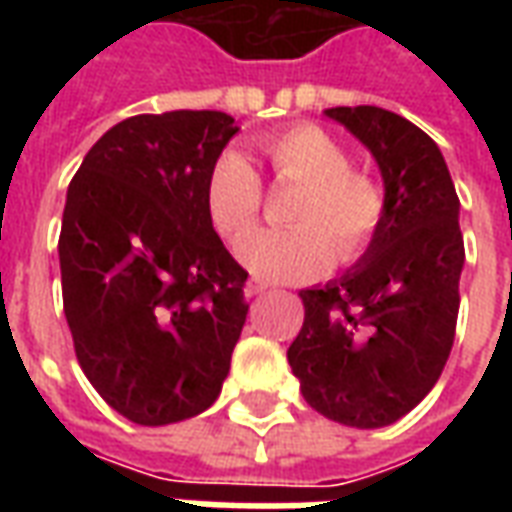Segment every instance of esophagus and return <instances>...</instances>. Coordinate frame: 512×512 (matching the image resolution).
<instances>
[{
  "mask_svg": "<svg viewBox=\"0 0 512 512\" xmlns=\"http://www.w3.org/2000/svg\"><path fill=\"white\" fill-rule=\"evenodd\" d=\"M268 288H271V285L263 282V279H249V282H246V296H249V299H255V296H263Z\"/></svg>",
  "mask_w": 512,
  "mask_h": 512,
  "instance_id": "obj_1",
  "label": "esophagus"
}]
</instances>
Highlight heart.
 <instances>
[{
	"label": "heart",
	"mask_w": 512,
	"mask_h": 512,
	"mask_svg": "<svg viewBox=\"0 0 512 512\" xmlns=\"http://www.w3.org/2000/svg\"><path fill=\"white\" fill-rule=\"evenodd\" d=\"M260 153L279 183H296L285 230L250 235L263 211V180L241 153L216 158L205 205L216 233L238 244V257L266 279H301L318 274L329 260L354 263L381 230L386 194L373 175L351 169V153L312 123L263 136Z\"/></svg>",
	"instance_id": "obj_1"
}]
</instances>
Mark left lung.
I'll use <instances>...</instances> for the list:
<instances>
[{
  "instance_id": "1",
  "label": "left lung",
  "mask_w": 512,
  "mask_h": 512,
  "mask_svg": "<svg viewBox=\"0 0 512 512\" xmlns=\"http://www.w3.org/2000/svg\"><path fill=\"white\" fill-rule=\"evenodd\" d=\"M326 115L376 156L386 213L351 271L301 290L304 326L288 362L318 414L384 428L428 395L452 351L461 202L436 142L406 117L378 106H334Z\"/></svg>"
}]
</instances>
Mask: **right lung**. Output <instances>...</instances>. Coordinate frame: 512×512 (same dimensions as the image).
Here are the masks:
<instances>
[{
    "label": "right lung",
    "mask_w": 512,
    "mask_h": 512,
    "mask_svg": "<svg viewBox=\"0 0 512 512\" xmlns=\"http://www.w3.org/2000/svg\"><path fill=\"white\" fill-rule=\"evenodd\" d=\"M224 112L128 117L84 156L62 213V307L87 381L136 425L222 392L249 304L205 183L235 136Z\"/></svg>",
    "instance_id": "1"
}]
</instances>
